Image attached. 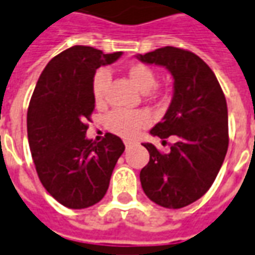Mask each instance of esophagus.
Wrapping results in <instances>:
<instances>
[{
	"instance_id": "34e87169",
	"label": "esophagus",
	"mask_w": 255,
	"mask_h": 255,
	"mask_svg": "<svg viewBox=\"0 0 255 255\" xmlns=\"http://www.w3.org/2000/svg\"><path fill=\"white\" fill-rule=\"evenodd\" d=\"M131 144H133V143H131V141H129V140H125V146H126V148H128V147H130Z\"/></svg>"
}]
</instances>
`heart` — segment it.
Segmentation results:
<instances>
[{"mask_svg": "<svg viewBox=\"0 0 255 255\" xmlns=\"http://www.w3.org/2000/svg\"><path fill=\"white\" fill-rule=\"evenodd\" d=\"M128 77L131 83L134 84L141 92L150 94L157 84V76L154 70L146 64L136 63L128 68ZM111 80V74L107 70H98L92 80V97L97 104H102L105 100V91L107 85ZM107 128L115 134L131 139L134 137L141 128L148 124V115L143 111H124V109H115L112 111L105 119Z\"/></svg>", "mask_w": 255, "mask_h": 255, "instance_id": "1", "label": "heart"}]
</instances>
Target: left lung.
Instances as JSON below:
<instances>
[{
  "mask_svg": "<svg viewBox=\"0 0 255 255\" xmlns=\"http://www.w3.org/2000/svg\"><path fill=\"white\" fill-rule=\"evenodd\" d=\"M136 57L163 66L174 78L171 104L150 134L163 141L174 136L177 141L167 154L143 143L150 161L140 171V182L153 202L179 209L206 194L226 157V98L211 67L195 53L165 46Z\"/></svg>",
  "mask_w": 255,
  "mask_h": 255,
  "instance_id": "8db88e82",
  "label": "left lung"
}]
</instances>
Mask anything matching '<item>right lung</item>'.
I'll list each match as a JSON object with an SVG mask.
<instances>
[{
	"label": "right lung",
	"instance_id": "obj_1",
	"mask_svg": "<svg viewBox=\"0 0 255 255\" xmlns=\"http://www.w3.org/2000/svg\"><path fill=\"white\" fill-rule=\"evenodd\" d=\"M122 52L104 54L90 46H73L53 57L36 83L28 108V140L40 182L70 209L92 206L105 196L124 141L107 133L100 143L85 133L95 101L97 68Z\"/></svg>",
	"mask_w": 255,
	"mask_h": 255
}]
</instances>
